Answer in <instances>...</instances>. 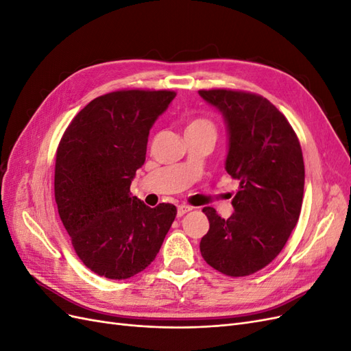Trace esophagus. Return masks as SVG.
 I'll use <instances>...</instances> for the list:
<instances>
[{
    "mask_svg": "<svg viewBox=\"0 0 351 351\" xmlns=\"http://www.w3.org/2000/svg\"><path fill=\"white\" fill-rule=\"evenodd\" d=\"M192 209H193V208L189 206V205H180V206L177 208V217H183L184 214H187V212H190Z\"/></svg>",
    "mask_w": 351,
    "mask_h": 351,
    "instance_id": "34e87169",
    "label": "esophagus"
}]
</instances>
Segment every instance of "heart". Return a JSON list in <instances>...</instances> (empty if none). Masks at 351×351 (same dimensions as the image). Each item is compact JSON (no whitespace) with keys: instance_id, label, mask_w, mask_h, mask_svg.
<instances>
[{"instance_id":"1","label":"heart","mask_w":351,"mask_h":351,"mask_svg":"<svg viewBox=\"0 0 351 351\" xmlns=\"http://www.w3.org/2000/svg\"><path fill=\"white\" fill-rule=\"evenodd\" d=\"M200 129H208V130H214V127H212V124L208 121V120H204V119H195L189 123L187 129L186 130H200Z\"/></svg>"}]
</instances>
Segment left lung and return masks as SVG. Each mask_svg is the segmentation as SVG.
Instances as JSON below:
<instances>
[{"label": "left lung", "instance_id": "1", "mask_svg": "<svg viewBox=\"0 0 351 351\" xmlns=\"http://www.w3.org/2000/svg\"><path fill=\"white\" fill-rule=\"evenodd\" d=\"M199 97L221 112L227 127L226 171L240 183L228 219L205 206L209 231L200 253L212 268L244 277L267 267L285 246L300 217L304 164L285 117L254 93L214 89Z\"/></svg>", "mask_w": 351, "mask_h": 351}]
</instances>
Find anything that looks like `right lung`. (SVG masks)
Segmentation results:
<instances>
[{
	"mask_svg": "<svg viewBox=\"0 0 351 351\" xmlns=\"http://www.w3.org/2000/svg\"><path fill=\"white\" fill-rule=\"evenodd\" d=\"M176 93L119 90L74 117L56 159V202L80 261L101 277L125 280L149 267L176 218L171 204L146 206L130 184L147 137Z\"/></svg>",
	"mask_w": 351,
	"mask_h": 351,
	"instance_id": "add662e5",
	"label": "right lung"
}]
</instances>
